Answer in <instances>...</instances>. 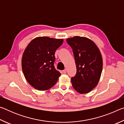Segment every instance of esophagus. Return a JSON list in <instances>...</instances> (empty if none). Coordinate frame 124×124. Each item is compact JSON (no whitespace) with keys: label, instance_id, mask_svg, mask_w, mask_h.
I'll return each mask as SVG.
<instances>
[{"label":"esophagus","instance_id":"34e87169","mask_svg":"<svg viewBox=\"0 0 124 124\" xmlns=\"http://www.w3.org/2000/svg\"><path fill=\"white\" fill-rule=\"evenodd\" d=\"M63 73L64 74H66V73H67V70H63Z\"/></svg>","mask_w":124,"mask_h":124}]
</instances>
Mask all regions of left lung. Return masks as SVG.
<instances>
[{
  "mask_svg": "<svg viewBox=\"0 0 124 124\" xmlns=\"http://www.w3.org/2000/svg\"><path fill=\"white\" fill-rule=\"evenodd\" d=\"M72 48L77 67V74L72 78V86L81 94L89 93L99 82L103 60L97 46L86 37L75 36L67 39Z\"/></svg>",
  "mask_w": 124,
  "mask_h": 124,
  "instance_id": "obj_1",
  "label": "left lung"
}]
</instances>
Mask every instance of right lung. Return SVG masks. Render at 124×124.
<instances>
[{
	"label": "right lung",
	"instance_id": "obj_1",
	"mask_svg": "<svg viewBox=\"0 0 124 124\" xmlns=\"http://www.w3.org/2000/svg\"><path fill=\"white\" fill-rule=\"evenodd\" d=\"M63 39L39 37L28 44L23 54L22 69L26 80L35 89L46 91L57 83L61 73L54 68V52Z\"/></svg>",
	"mask_w": 124,
	"mask_h": 124
}]
</instances>
